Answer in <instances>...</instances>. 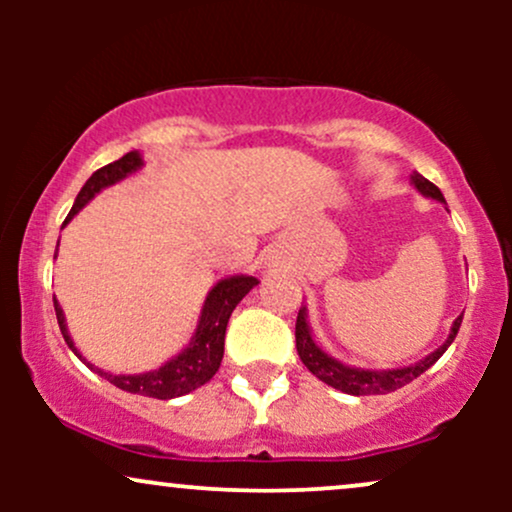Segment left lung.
I'll list each match as a JSON object with an SVG mask.
<instances>
[{
    "label": "left lung",
    "instance_id": "left-lung-1",
    "mask_svg": "<svg viewBox=\"0 0 512 512\" xmlns=\"http://www.w3.org/2000/svg\"><path fill=\"white\" fill-rule=\"evenodd\" d=\"M411 185L421 192L424 197L438 199V202L445 204L443 192L433 185L431 180H426L421 173L411 175ZM462 325V315L452 322V330L445 339L443 346H438L433 354H428L426 358H421L419 363H411L407 368H392V370H366V368H354V366H346V363L337 361L330 354L320 349L315 344L313 334H310V325H308V317H305V308L298 310V320H296V349L301 361L305 363V368L320 378L322 383H327L334 390H342L346 395H387V392H395L399 387H404L407 383H411L414 378H419L421 373H426L433 363L438 361L440 356L448 351V346L452 344V339L457 337V330Z\"/></svg>",
    "mask_w": 512,
    "mask_h": 512
}]
</instances>
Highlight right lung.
I'll return each instance as SVG.
<instances>
[{
	"label": "right lung",
	"mask_w": 512,
	"mask_h": 512,
	"mask_svg": "<svg viewBox=\"0 0 512 512\" xmlns=\"http://www.w3.org/2000/svg\"><path fill=\"white\" fill-rule=\"evenodd\" d=\"M142 166H144L142 154H139V151H129V154L117 158L113 163H108V166L98 168L96 173L86 180V185L81 187L79 195H76L74 207L69 211V216L64 219V223L72 221L74 216L98 195V192L105 190V187L115 185V182L125 180L129 173H134V170H139ZM257 284H260V281H257L255 276H245V274L226 276V279H221L219 284L209 291L207 301L202 305L197 332L192 334L190 344H187L178 356H173L170 361L163 363L161 368L146 370V373H134V375L105 373V370L96 368L93 363H88L86 358L76 351L72 337H69L67 320H64L60 303H57V298H52V301H55L57 325H60L64 342H67L69 349H72L88 368L96 370L101 378L108 380V383H113L115 387H120V390L132 392V395L173 399L197 390V387H202L204 383H209V380L214 378L223 358V339H226L228 317H231L233 310H236V305L243 301L245 293H250Z\"/></svg>",
	"instance_id": "1"
}]
</instances>
